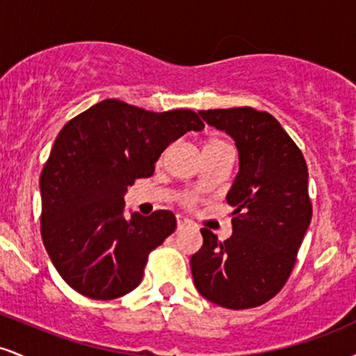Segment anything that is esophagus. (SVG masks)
Wrapping results in <instances>:
<instances>
[{"instance_id": "34e87169", "label": "esophagus", "mask_w": 356, "mask_h": 356, "mask_svg": "<svg viewBox=\"0 0 356 356\" xmlns=\"http://www.w3.org/2000/svg\"><path fill=\"white\" fill-rule=\"evenodd\" d=\"M186 226H189V219L182 218V216H177V229L181 231V229H184V227H186Z\"/></svg>"}]
</instances>
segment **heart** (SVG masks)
Here are the masks:
<instances>
[{
    "mask_svg": "<svg viewBox=\"0 0 356 356\" xmlns=\"http://www.w3.org/2000/svg\"><path fill=\"white\" fill-rule=\"evenodd\" d=\"M224 145H229V144H227L226 140H222V138H209V140L206 142V145H204V150L218 149V147H224ZM181 202L184 204V206H187V207L194 206L195 195L194 194H189V192H187V194H184L182 197H181Z\"/></svg>",
    "mask_w": 356,
    "mask_h": 356,
    "instance_id": "heart-1",
    "label": "heart"
}]
</instances>
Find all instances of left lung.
I'll use <instances>...</instances> for the list:
<instances>
[{
	"instance_id": "8db88e82",
	"label": "left lung",
	"mask_w": 356,
	"mask_h": 356,
	"mask_svg": "<svg viewBox=\"0 0 356 356\" xmlns=\"http://www.w3.org/2000/svg\"><path fill=\"white\" fill-rule=\"evenodd\" d=\"M239 150V174L227 204L232 236L202 227V248L191 257L197 291L222 308L264 305L283 289L313 214L308 167L293 138L271 113L251 107L199 112Z\"/></svg>"
}]
</instances>
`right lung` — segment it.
Returning a JSON list of instances; mask_svg holds the SVG:
<instances>
[{"label":"right lung","mask_w":356,"mask_h":356,"mask_svg":"<svg viewBox=\"0 0 356 356\" xmlns=\"http://www.w3.org/2000/svg\"><path fill=\"white\" fill-rule=\"evenodd\" d=\"M204 122L192 110L149 112L102 100L60 130L40 177L42 238L65 283L92 300L140 284L149 254L175 231L170 211L124 218V195L150 177L170 142Z\"/></svg>","instance_id":"add662e5"}]
</instances>
